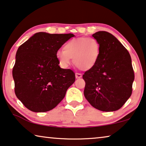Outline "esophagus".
Wrapping results in <instances>:
<instances>
[{
  "instance_id": "esophagus-1",
  "label": "esophagus",
  "mask_w": 146,
  "mask_h": 146,
  "mask_svg": "<svg viewBox=\"0 0 146 146\" xmlns=\"http://www.w3.org/2000/svg\"><path fill=\"white\" fill-rule=\"evenodd\" d=\"M75 77H76V79H80V78L82 77V75H81V74H80V73H75Z\"/></svg>"
}]
</instances>
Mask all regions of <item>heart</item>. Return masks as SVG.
<instances>
[{"instance_id":"1","label":"heart","mask_w":146,"mask_h":146,"mask_svg":"<svg viewBox=\"0 0 146 146\" xmlns=\"http://www.w3.org/2000/svg\"><path fill=\"white\" fill-rule=\"evenodd\" d=\"M101 46L98 40L92 37H79L67 42L64 50H58L56 57L60 66L67 68L73 59L75 66L84 71L90 70L97 64Z\"/></svg>"}]
</instances>
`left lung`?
<instances>
[{"label":"left lung","mask_w":146,"mask_h":146,"mask_svg":"<svg viewBox=\"0 0 146 146\" xmlns=\"http://www.w3.org/2000/svg\"><path fill=\"white\" fill-rule=\"evenodd\" d=\"M101 46L97 64L82 76L84 95L94 108L102 111L120 109L132 94L134 73L129 52L112 34L92 35Z\"/></svg>","instance_id":"left-lung-1"}]
</instances>
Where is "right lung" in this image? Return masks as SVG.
Returning a JSON list of instances; mask_svg holds the SVG:
<instances>
[{
  "instance_id": "add662e5",
  "label": "right lung",
  "mask_w": 146,
  "mask_h": 146,
  "mask_svg": "<svg viewBox=\"0 0 146 146\" xmlns=\"http://www.w3.org/2000/svg\"><path fill=\"white\" fill-rule=\"evenodd\" d=\"M73 34H34L17 49L12 70L15 94L28 110L46 112L64 99L75 80L69 69H62L56 54Z\"/></svg>"
}]
</instances>
